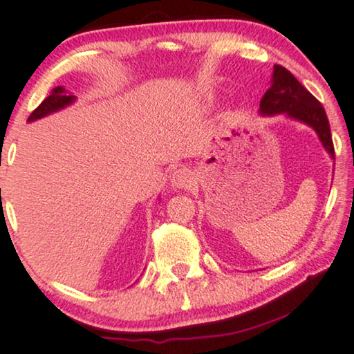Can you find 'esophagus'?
<instances>
[{"instance_id":"34e87169","label":"esophagus","mask_w":354,"mask_h":354,"mask_svg":"<svg viewBox=\"0 0 354 354\" xmlns=\"http://www.w3.org/2000/svg\"><path fill=\"white\" fill-rule=\"evenodd\" d=\"M170 183L175 189L186 187L187 184L191 183V171H189L187 168H176V170L171 173Z\"/></svg>"}]
</instances>
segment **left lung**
I'll return each instance as SVG.
<instances>
[{"mask_svg":"<svg viewBox=\"0 0 354 354\" xmlns=\"http://www.w3.org/2000/svg\"><path fill=\"white\" fill-rule=\"evenodd\" d=\"M259 108L261 114L263 115L284 113L289 118L313 127L326 151L329 152L332 159L335 157L329 120L323 104L284 66H273L272 86L262 97Z\"/></svg>","mask_w":354,"mask_h":354,"instance_id":"1","label":"left lung"}]
</instances>
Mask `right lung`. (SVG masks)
I'll return each instance as SVG.
<instances>
[{
    "label": "right lung",
    "instance_id": "1",
    "mask_svg": "<svg viewBox=\"0 0 354 354\" xmlns=\"http://www.w3.org/2000/svg\"><path fill=\"white\" fill-rule=\"evenodd\" d=\"M73 102H75V97H73V95H68L65 87H55L54 91L50 92L49 97H47L44 102H42L39 106L30 114L28 122L44 118V115L50 114V113H55V111L65 108L66 104H70Z\"/></svg>",
    "mask_w": 354,
    "mask_h": 354
}]
</instances>
